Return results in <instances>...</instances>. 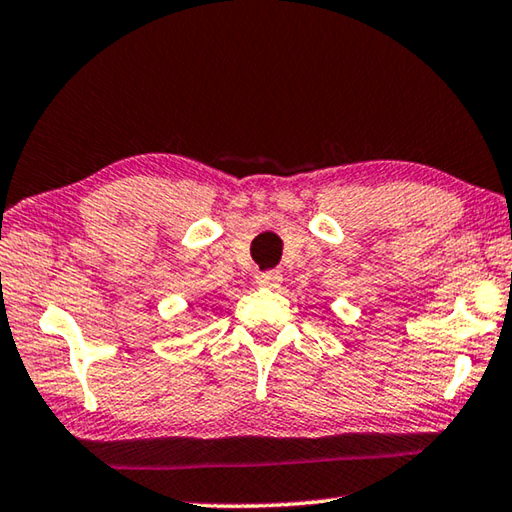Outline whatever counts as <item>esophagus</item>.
I'll use <instances>...</instances> for the list:
<instances>
[{"mask_svg":"<svg viewBox=\"0 0 512 512\" xmlns=\"http://www.w3.org/2000/svg\"><path fill=\"white\" fill-rule=\"evenodd\" d=\"M257 284L259 287H268V289H277L282 284V273L280 271H264L257 275Z\"/></svg>","mask_w":512,"mask_h":512,"instance_id":"obj_1","label":"esophagus"}]
</instances>
